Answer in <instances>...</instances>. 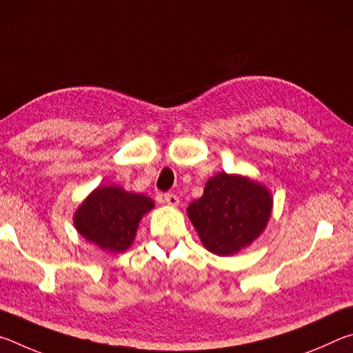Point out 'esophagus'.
I'll list each match as a JSON object with an SVG mask.
<instances>
[{
	"mask_svg": "<svg viewBox=\"0 0 353 353\" xmlns=\"http://www.w3.org/2000/svg\"><path fill=\"white\" fill-rule=\"evenodd\" d=\"M165 202L170 207H177L179 205V198H177L176 194H172V193H166L165 194Z\"/></svg>",
	"mask_w": 353,
	"mask_h": 353,
	"instance_id": "esophagus-1",
	"label": "esophagus"
}]
</instances>
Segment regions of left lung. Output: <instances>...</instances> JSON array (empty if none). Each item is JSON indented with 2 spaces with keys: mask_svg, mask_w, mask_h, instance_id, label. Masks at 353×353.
Listing matches in <instances>:
<instances>
[{
  "mask_svg": "<svg viewBox=\"0 0 353 353\" xmlns=\"http://www.w3.org/2000/svg\"><path fill=\"white\" fill-rule=\"evenodd\" d=\"M272 194L248 176L218 172L205 183L204 194L191 202L188 218L207 250L230 256L249 248L266 229Z\"/></svg>",
  "mask_w": 353,
  "mask_h": 353,
  "instance_id": "left-lung-1",
  "label": "left lung"
}]
</instances>
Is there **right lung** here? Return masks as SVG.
Listing matches in <instances>:
<instances>
[{"instance_id": "obj_1", "label": "right lung", "mask_w": 353, "mask_h": 353, "mask_svg": "<svg viewBox=\"0 0 353 353\" xmlns=\"http://www.w3.org/2000/svg\"><path fill=\"white\" fill-rule=\"evenodd\" d=\"M154 208V201L118 185L94 188L74 212L79 235L104 252H124L134 243L141 218Z\"/></svg>"}]
</instances>
